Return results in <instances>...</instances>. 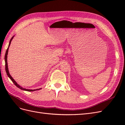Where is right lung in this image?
Instances as JSON below:
<instances>
[{
  "mask_svg": "<svg viewBox=\"0 0 125 125\" xmlns=\"http://www.w3.org/2000/svg\"><path fill=\"white\" fill-rule=\"evenodd\" d=\"M14 35L12 37V38L11 39L10 42H9V45H8V48L7 49V51L6 52V54H5V68H6V71L7 73V74L8 76L9 77V78L11 79V81H12L13 82V83L16 85L18 88H19L21 90H24V91H30V92H31V91H36V90H40L41 89V88L40 89H36V90H29V89H24V88H23L22 87H21L20 85H19L16 82V81H15L14 79L12 78V77H11V75L9 73V70H8V63H7V55H8V50H9V47L10 46V44H11V41L12 40V39H13Z\"/></svg>",
  "mask_w": 125,
  "mask_h": 125,
  "instance_id": "1",
  "label": "right lung"
}]
</instances>
